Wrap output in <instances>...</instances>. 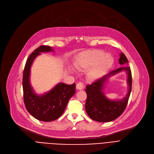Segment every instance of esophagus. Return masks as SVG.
I'll return each mask as SVG.
<instances>
[{
    "mask_svg": "<svg viewBox=\"0 0 154 154\" xmlns=\"http://www.w3.org/2000/svg\"><path fill=\"white\" fill-rule=\"evenodd\" d=\"M78 90H82L84 88V84L82 82H79V83L77 84V86H76Z\"/></svg>",
    "mask_w": 154,
    "mask_h": 154,
    "instance_id": "esophagus-1",
    "label": "esophagus"
}]
</instances>
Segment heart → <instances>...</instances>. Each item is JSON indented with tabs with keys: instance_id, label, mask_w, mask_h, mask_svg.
<instances>
[{
	"instance_id": "b5f03b06",
	"label": "heart",
	"mask_w": 154,
	"mask_h": 154,
	"mask_svg": "<svg viewBox=\"0 0 154 154\" xmlns=\"http://www.w3.org/2000/svg\"><path fill=\"white\" fill-rule=\"evenodd\" d=\"M112 60L110 54H105L102 51H95L80 55L75 63V66L79 70H82L87 69L95 64L88 74V77L94 80L97 79L110 66Z\"/></svg>"
}]
</instances>
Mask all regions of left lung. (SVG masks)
Listing matches in <instances>:
<instances>
[{
    "label": "left lung",
    "instance_id": "left-lung-1",
    "mask_svg": "<svg viewBox=\"0 0 154 154\" xmlns=\"http://www.w3.org/2000/svg\"><path fill=\"white\" fill-rule=\"evenodd\" d=\"M128 60L123 52L120 54L119 63L120 65H128ZM122 71L128 74L127 82L129 88L126 96L121 100L112 101L109 100L102 91L103 84L109 77ZM132 90V73L129 67H120L110 72L91 85L86 86L87 100L85 110L92 119L100 122H108L118 118L124 112L127 105Z\"/></svg>",
    "mask_w": 154,
    "mask_h": 154
}]
</instances>
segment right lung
Wrapping results in <instances>:
<instances>
[{
    "label": "right lung",
    "instance_id": "add662e5",
    "mask_svg": "<svg viewBox=\"0 0 154 154\" xmlns=\"http://www.w3.org/2000/svg\"><path fill=\"white\" fill-rule=\"evenodd\" d=\"M54 51L50 46L41 45L33 51L26 62L23 72V101L29 114L36 119L51 122L60 117L63 113L69 99L75 94V84H57L52 90L44 94L37 95L30 84V67L40 52Z\"/></svg>",
    "mask_w": 154,
    "mask_h": 154
}]
</instances>
